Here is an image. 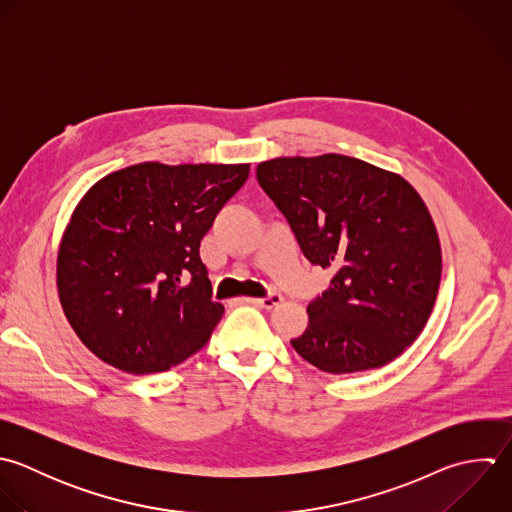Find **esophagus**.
Returning a JSON list of instances; mask_svg holds the SVG:
<instances>
[{
	"label": "esophagus",
	"instance_id": "1",
	"mask_svg": "<svg viewBox=\"0 0 512 512\" xmlns=\"http://www.w3.org/2000/svg\"><path fill=\"white\" fill-rule=\"evenodd\" d=\"M257 307H263V309H273L275 305H279L283 301V297L279 293H269L267 297H259V299H245Z\"/></svg>",
	"mask_w": 512,
	"mask_h": 512
}]
</instances>
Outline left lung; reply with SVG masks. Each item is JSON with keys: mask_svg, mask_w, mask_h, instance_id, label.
<instances>
[{"mask_svg": "<svg viewBox=\"0 0 512 512\" xmlns=\"http://www.w3.org/2000/svg\"><path fill=\"white\" fill-rule=\"evenodd\" d=\"M257 181L303 255L333 271L293 349L333 375L397 359L425 329L443 269L437 227L415 187L339 153L263 161Z\"/></svg>", "mask_w": 512, "mask_h": 512, "instance_id": "obj_1", "label": "left lung"}]
</instances>
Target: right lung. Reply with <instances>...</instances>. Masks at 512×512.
I'll use <instances>...</instances> for the list:
<instances>
[{"instance_id": "right-lung-1", "label": "right lung", "mask_w": 512, "mask_h": 512, "mask_svg": "<svg viewBox=\"0 0 512 512\" xmlns=\"http://www.w3.org/2000/svg\"><path fill=\"white\" fill-rule=\"evenodd\" d=\"M249 177V163H137L77 203L57 251V293L81 343L131 373L197 353L223 317L199 257L203 235Z\"/></svg>"}]
</instances>
